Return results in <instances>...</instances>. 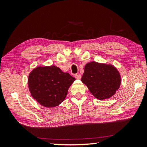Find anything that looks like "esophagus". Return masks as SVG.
Masks as SVG:
<instances>
[{
  "mask_svg": "<svg viewBox=\"0 0 147 147\" xmlns=\"http://www.w3.org/2000/svg\"><path fill=\"white\" fill-rule=\"evenodd\" d=\"M74 77H75L76 79L80 80V79H81V78H82V76H81L80 74H76L75 75H74Z\"/></svg>",
  "mask_w": 147,
  "mask_h": 147,
  "instance_id": "34e87169",
  "label": "esophagus"
}]
</instances>
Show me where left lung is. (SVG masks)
<instances>
[{
  "label": "left lung",
  "instance_id": "left-lung-1",
  "mask_svg": "<svg viewBox=\"0 0 147 147\" xmlns=\"http://www.w3.org/2000/svg\"><path fill=\"white\" fill-rule=\"evenodd\" d=\"M82 82L95 98L104 100L111 97L119 88L121 77L112 65L90 62L85 65Z\"/></svg>",
  "mask_w": 147,
  "mask_h": 147
}]
</instances>
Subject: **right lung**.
I'll list each match as a JSON object with an SVG mask.
<instances>
[{"mask_svg":"<svg viewBox=\"0 0 147 147\" xmlns=\"http://www.w3.org/2000/svg\"><path fill=\"white\" fill-rule=\"evenodd\" d=\"M74 80L55 65L37 67L30 74L28 86L31 95L40 104L52 107L64 101Z\"/></svg>","mask_w":147,"mask_h":147,"instance_id":"obj_1","label":"right lung"}]
</instances>
